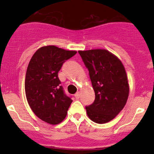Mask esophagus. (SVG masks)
Returning a JSON list of instances; mask_svg holds the SVG:
<instances>
[{"label": "esophagus", "instance_id": "obj_1", "mask_svg": "<svg viewBox=\"0 0 154 154\" xmlns=\"http://www.w3.org/2000/svg\"><path fill=\"white\" fill-rule=\"evenodd\" d=\"M74 96H75L76 99H79V98H80V92H77Z\"/></svg>", "mask_w": 154, "mask_h": 154}]
</instances>
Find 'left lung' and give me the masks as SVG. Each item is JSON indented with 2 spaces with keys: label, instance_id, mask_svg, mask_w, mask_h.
Instances as JSON below:
<instances>
[{
  "label": "left lung",
  "instance_id": "8db88e82",
  "mask_svg": "<svg viewBox=\"0 0 154 154\" xmlns=\"http://www.w3.org/2000/svg\"><path fill=\"white\" fill-rule=\"evenodd\" d=\"M88 68L95 99L86 106L88 118L97 124L112 120L125 107L129 95L125 68L117 57L104 49L79 51Z\"/></svg>",
  "mask_w": 154,
  "mask_h": 154
}]
</instances>
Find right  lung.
I'll list each match as a JSON object with an SVG mask.
<instances>
[{
  "label": "right lung",
  "mask_w": 154,
  "mask_h": 154,
  "mask_svg": "<svg viewBox=\"0 0 154 154\" xmlns=\"http://www.w3.org/2000/svg\"><path fill=\"white\" fill-rule=\"evenodd\" d=\"M77 51L44 46L31 58L25 77V93L31 109L41 120L58 125L67 116L72 100L64 92L58 72Z\"/></svg>",
  "instance_id": "1"
}]
</instances>
